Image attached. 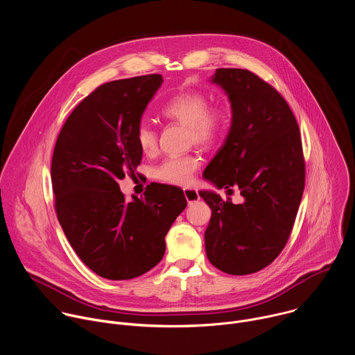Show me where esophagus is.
Masks as SVG:
<instances>
[{
	"instance_id": "34e87169",
	"label": "esophagus",
	"mask_w": 355,
	"mask_h": 355,
	"mask_svg": "<svg viewBox=\"0 0 355 355\" xmlns=\"http://www.w3.org/2000/svg\"><path fill=\"white\" fill-rule=\"evenodd\" d=\"M184 195H185V199L188 200V204H192V202H195V200L199 199L198 191L191 189V188H185V189H184Z\"/></svg>"
}]
</instances>
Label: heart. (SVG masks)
Wrapping results in <instances>:
<instances>
[{
  "label": "heart",
  "mask_w": 355,
  "mask_h": 355,
  "mask_svg": "<svg viewBox=\"0 0 355 355\" xmlns=\"http://www.w3.org/2000/svg\"><path fill=\"white\" fill-rule=\"evenodd\" d=\"M163 115L188 128L191 143L212 146L227 132L232 123V111L225 103H212L211 96L200 91H182L170 98L163 107ZM136 143L146 155L157 148V132L148 122L136 128ZM200 162L195 155L170 156L153 171L156 180L171 185H188Z\"/></svg>",
  "instance_id": "b5f03b06"
}]
</instances>
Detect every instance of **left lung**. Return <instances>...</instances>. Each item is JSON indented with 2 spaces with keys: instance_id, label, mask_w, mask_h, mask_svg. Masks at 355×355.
I'll use <instances>...</instances> for the list:
<instances>
[{
  "instance_id": "left-lung-1",
  "label": "left lung",
  "mask_w": 355,
  "mask_h": 355,
  "mask_svg": "<svg viewBox=\"0 0 355 355\" xmlns=\"http://www.w3.org/2000/svg\"><path fill=\"white\" fill-rule=\"evenodd\" d=\"M212 81L227 92L233 118L204 177L244 202L199 192L212 209L205 248L218 270L247 275L270 266L291 236L305 188L302 139L284 96L257 74L218 69Z\"/></svg>"
}]
</instances>
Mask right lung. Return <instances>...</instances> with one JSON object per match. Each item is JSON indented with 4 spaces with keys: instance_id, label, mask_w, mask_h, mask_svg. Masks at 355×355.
Returning <instances> with one entry per match:
<instances>
[{
    "instance_id": "right-lung-1",
    "label": "right lung",
    "mask_w": 355,
    "mask_h": 355,
    "mask_svg": "<svg viewBox=\"0 0 355 355\" xmlns=\"http://www.w3.org/2000/svg\"><path fill=\"white\" fill-rule=\"evenodd\" d=\"M163 83L160 74L110 81L74 108L52 159L55 209L81 261L107 279L136 278L156 267L166 234L185 209L182 189L150 184L126 200L119 180L141 162L136 128Z\"/></svg>"
}]
</instances>
